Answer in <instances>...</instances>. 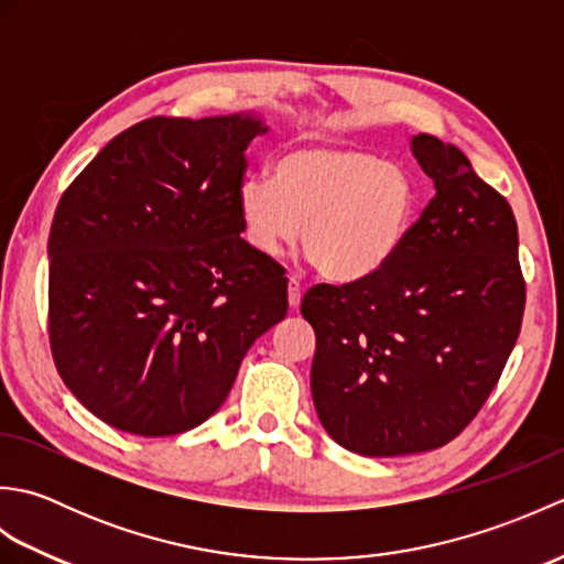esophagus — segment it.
Here are the masks:
<instances>
[{"label":"esophagus","instance_id":"obj_1","mask_svg":"<svg viewBox=\"0 0 564 564\" xmlns=\"http://www.w3.org/2000/svg\"><path fill=\"white\" fill-rule=\"evenodd\" d=\"M301 301H303V285H301V281L295 279V275H291V279H289V305L293 310H297V307H301Z\"/></svg>","mask_w":564,"mask_h":564}]
</instances>
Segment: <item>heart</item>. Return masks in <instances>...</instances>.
Segmentation results:
<instances>
[{"label":"heart","instance_id":"b5f03b06","mask_svg":"<svg viewBox=\"0 0 564 564\" xmlns=\"http://www.w3.org/2000/svg\"><path fill=\"white\" fill-rule=\"evenodd\" d=\"M237 210L259 254L281 259L303 235L327 279L356 283L400 254L419 213V188L402 164L373 152L303 142L275 158L271 178H245Z\"/></svg>","mask_w":564,"mask_h":564}]
</instances>
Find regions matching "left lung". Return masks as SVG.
<instances>
[{"mask_svg": "<svg viewBox=\"0 0 564 564\" xmlns=\"http://www.w3.org/2000/svg\"><path fill=\"white\" fill-rule=\"evenodd\" d=\"M434 198L400 254L366 281L319 283L313 402L322 426L368 458L446 446L495 390L519 339L525 283L505 196L434 135L410 140Z\"/></svg>", "mask_w": 564, "mask_h": 564, "instance_id": "left-lung-1", "label": "left lung"}]
</instances>
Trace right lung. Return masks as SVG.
<instances>
[{
  "label": "right lung",
  "instance_id": "add662e5",
  "mask_svg": "<svg viewBox=\"0 0 564 564\" xmlns=\"http://www.w3.org/2000/svg\"><path fill=\"white\" fill-rule=\"evenodd\" d=\"M254 113L150 118L57 203L47 327L59 378L101 422L174 436L206 422L289 310L283 267L245 242L237 191Z\"/></svg>",
  "mask_w": 564,
  "mask_h": 564
}]
</instances>
